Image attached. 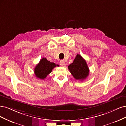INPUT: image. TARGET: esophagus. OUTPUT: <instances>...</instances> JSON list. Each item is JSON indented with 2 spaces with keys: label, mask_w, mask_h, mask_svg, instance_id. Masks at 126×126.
<instances>
[{
  "label": "esophagus",
  "mask_w": 126,
  "mask_h": 126,
  "mask_svg": "<svg viewBox=\"0 0 126 126\" xmlns=\"http://www.w3.org/2000/svg\"><path fill=\"white\" fill-rule=\"evenodd\" d=\"M60 64L62 66H64L65 65V62L63 60H61L60 61Z\"/></svg>",
  "instance_id": "obj_1"
}]
</instances>
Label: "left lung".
Wrapping results in <instances>:
<instances>
[{"instance_id": "obj_1", "label": "left lung", "mask_w": 126, "mask_h": 126, "mask_svg": "<svg viewBox=\"0 0 126 126\" xmlns=\"http://www.w3.org/2000/svg\"><path fill=\"white\" fill-rule=\"evenodd\" d=\"M68 68L74 78L80 81L87 78L90 72L86 61L79 54L76 55L73 62L69 65Z\"/></svg>"}]
</instances>
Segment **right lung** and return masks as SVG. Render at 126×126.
Instances as JSON below:
<instances>
[{
  "label": "right lung",
  "instance_id": "add662e5",
  "mask_svg": "<svg viewBox=\"0 0 126 126\" xmlns=\"http://www.w3.org/2000/svg\"><path fill=\"white\" fill-rule=\"evenodd\" d=\"M59 65L50 62L46 58H43L34 68V74L37 78L44 79L52 72V70Z\"/></svg>",
  "mask_w": 126,
  "mask_h": 126
}]
</instances>
